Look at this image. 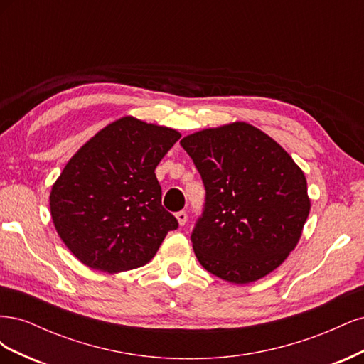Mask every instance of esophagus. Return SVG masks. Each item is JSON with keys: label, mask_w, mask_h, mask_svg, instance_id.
Wrapping results in <instances>:
<instances>
[{"label": "esophagus", "mask_w": 364, "mask_h": 364, "mask_svg": "<svg viewBox=\"0 0 364 364\" xmlns=\"http://www.w3.org/2000/svg\"><path fill=\"white\" fill-rule=\"evenodd\" d=\"M176 218H178L179 225H181V226H183V225L186 223V218H188V215H186V213H185V211H179V213H176Z\"/></svg>", "instance_id": "esophagus-1"}]
</instances>
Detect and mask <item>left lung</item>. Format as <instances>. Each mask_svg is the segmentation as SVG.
<instances>
[{"mask_svg":"<svg viewBox=\"0 0 364 364\" xmlns=\"http://www.w3.org/2000/svg\"><path fill=\"white\" fill-rule=\"evenodd\" d=\"M181 146L205 185L191 243L209 273L247 284L279 267L310 214L306 179L277 141L247 123L205 129Z\"/></svg>","mask_w":364,"mask_h":364,"instance_id":"1","label":"left lung"}]
</instances>
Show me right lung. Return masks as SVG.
Instances as JSON below:
<instances>
[{
  "instance_id": "obj_1",
  "label": "right lung",
  "mask_w": 364,
  "mask_h": 364,
  "mask_svg": "<svg viewBox=\"0 0 364 364\" xmlns=\"http://www.w3.org/2000/svg\"><path fill=\"white\" fill-rule=\"evenodd\" d=\"M179 138L174 129L123 117L65 165L50 193L51 218L85 266L109 273L141 267L178 229L161 203L155 168Z\"/></svg>"
}]
</instances>
